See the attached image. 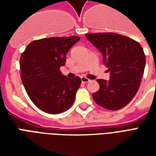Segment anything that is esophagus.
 Here are the masks:
<instances>
[{
	"label": "esophagus",
	"instance_id": "obj_1",
	"mask_svg": "<svg viewBox=\"0 0 156 156\" xmlns=\"http://www.w3.org/2000/svg\"><path fill=\"white\" fill-rule=\"evenodd\" d=\"M81 81L82 83H88V82L90 81L88 78H85V77H81Z\"/></svg>",
	"mask_w": 156,
	"mask_h": 156
}]
</instances>
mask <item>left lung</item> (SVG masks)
I'll return each instance as SVG.
<instances>
[{
  "label": "left lung",
  "mask_w": 156,
  "mask_h": 156,
  "mask_svg": "<svg viewBox=\"0 0 156 156\" xmlns=\"http://www.w3.org/2000/svg\"><path fill=\"white\" fill-rule=\"evenodd\" d=\"M85 37L101 52L109 73V80H97L100 88L93 94L94 100L109 110L124 108L140 86L145 67L143 48L133 39L113 32L88 33Z\"/></svg>",
  "instance_id": "left-lung-1"
}]
</instances>
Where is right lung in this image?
<instances>
[{
    "mask_svg": "<svg viewBox=\"0 0 156 156\" xmlns=\"http://www.w3.org/2000/svg\"><path fill=\"white\" fill-rule=\"evenodd\" d=\"M78 37H49L32 41L21 56L22 83L29 98L42 111L58 115L73 104L81 78H68L60 67Z\"/></svg>",
    "mask_w": 156,
    "mask_h": 156,
    "instance_id": "1",
    "label": "right lung"
}]
</instances>
